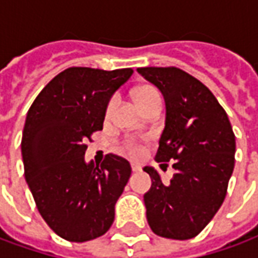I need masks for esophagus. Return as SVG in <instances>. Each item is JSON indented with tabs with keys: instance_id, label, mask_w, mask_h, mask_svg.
<instances>
[{
	"instance_id": "34e87169",
	"label": "esophagus",
	"mask_w": 258,
	"mask_h": 258,
	"mask_svg": "<svg viewBox=\"0 0 258 258\" xmlns=\"http://www.w3.org/2000/svg\"><path fill=\"white\" fill-rule=\"evenodd\" d=\"M131 169H133V172H140L142 167L141 165H138V163H131Z\"/></svg>"
}]
</instances>
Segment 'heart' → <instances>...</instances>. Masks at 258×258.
<instances>
[{
  "mask_svg": "<svg viewBox=\"0 0 258 258\" xmlns=\"http://www.w3.org/2000/svg\"><path fill=\"white\" fill-rule=\"evenodd\" d=\"M134 99H135V103L138 104V107L140 109H144L147 104L152 103V102H156V100H162L160 98V93L159 91L154 88V86H141V88H138V89H135L134 92ZM117 103V98L116 96H113V98L109 100V103H107V107H106V116H110L113 109L116 107ZM127 151H128L131 155H138L140 154V151H141V148L138 144H135V142H130L128 145H127Z\"/></svg>",
  "mask_w": 258,
  "mask_h": 258,
  "instance_id": "1",
  "label": "heart"
}]
</instances>
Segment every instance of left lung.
<instances>
[{"label": "left lung", "mask_w": 258, "mask_h": 258, "mask_svg": "<svg viewBox=\"0 0 258 258\" xmlns=\"http://www.w3.org/2000/svg\"><path fill=\"white\" fill-rule=\"evenodd\" d=\"M137 71L163 95L166 120L155 159L174 160L176 170L165 184L154 167H144L152 179L144 194L148 223L155 235L187 240L210 223L226 197L235 167V134L217 98L190 74L176 67Z\"/></svg>", "instance_id": "obj_1"}]
</instances>
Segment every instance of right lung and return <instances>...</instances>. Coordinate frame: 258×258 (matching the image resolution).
Here are the masks:
<instances>
[{
    "label": "right lung",
    "instance_id": "1",
    "mask_svg": "<svg viewBox=\"0 0 258 258\" xmlns=\"http://www.w3.org/2000/svg\"><path fill=\"white\" fill-rule=\"evenodd\" d=\"M133 73L67 68L43 88L28 111L21 144L25 179L43 219L66 240L96 239L114 221V205L131 166L113 154L100 166L86 163L85 142L103 128L109 100Z\"/></svg>",
    "mask_w": 258,
    "mask_h": 258
}]
</instances>
